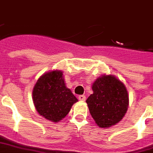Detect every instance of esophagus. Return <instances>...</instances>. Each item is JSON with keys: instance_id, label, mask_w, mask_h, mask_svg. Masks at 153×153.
Returning a JSON list of instances; mask_svg holds the SVG:
<instances>
[{"instance_id": "1", "label": "esophagus", "mask_w": 153, "mask_h": 153, "mask_svg": "<svg viewBox=\"0 0 153 153\" xmlns=\"http://www.w3.org/2000/svg\"><path fill=\"white\" fill-rule=\"evenodd\" d=\"M79 100L80 101H81V102H84V101H85V95H79Z\"/></svg>"}]
</instances>
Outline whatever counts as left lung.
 <instances>
[{
    "instance_id": "1",
    "label": "left lung",
    "mask_w": 153,
    "mask_h": 153,
    "mask_svg": "<svg viewBox=\"0 0 153 153\" xmlns=\"http://www.w3.org/2000/svg\"><path fill=\"white\" fill-rule=\"evenodd\" d=\"M93 94L86 100L91 117L101 128H108L122 120L129 107L126 87L114 75H102L94 81Z\"/></svg>"
}]
</instances>
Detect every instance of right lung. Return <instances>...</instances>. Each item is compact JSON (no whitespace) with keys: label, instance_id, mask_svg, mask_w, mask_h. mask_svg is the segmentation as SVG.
Masks as SVG:
<instances>
[{"label":"right lung","instance_id":"right-lung-1","mask_svg":"<svg viewBox=\"0 0 153 153\" xmlns=\"http://www.w3.org/2000/svg\"><path fill=\"white\" fill-rule=\"evenodd\" d=\"M32 100L39 114L52 122H59L68 114L78 100L66 86L61 70L44 73L32 90Z\"/></svg>","mask_w":153,"mask_h":153}]
</instances>
